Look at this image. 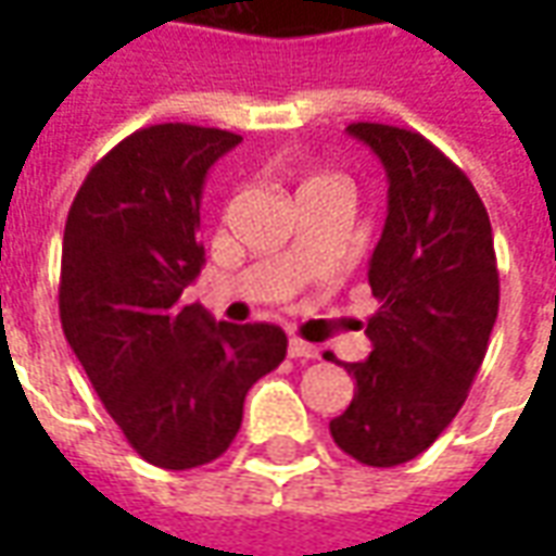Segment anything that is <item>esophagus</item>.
Instances as JSON below:
<instances>
[{
  "mask_svg": "<svg viewBox=\"0 0 556 556\" xmlns=\"http://www.w3.org/2000/svg\"><path fill=\"white\" fill-rule=\"evenodd\" d=\"M289 357H294V361H315V357H318V349L294 337L289 342Z\"/></svg>",
  "mask_w": 556,
  "mask_h": 556,
  "instance_id": "esophagus-1",
  "label": "esophagus"
}]
</instances>
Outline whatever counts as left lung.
Returning <instances> with one entry per match:
<instances>
[{"mask_svg":"<svg viewBox=\"0 0 556 556\" xmlns=\"http://www.w3.org/2000/svg\"><path fill=\"white\" fill-rule=\"evenodd\" d=\"M349 134L381 157L390 190L369 258L381 301L366 321L372 354L345 363L354 399L330 419V434L361 465L396 467L426 453L465 405L489 351L501 277L489 211L441 148L375 122H354Z\"/></svg>","mask_w":556,"mask_h":556,"instance_id":"obj_1","label":"left lung"}]
</instances>
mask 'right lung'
Wrapping results in <instances>:
<instances>
[{
    "instance_id": "add662e5",
    "label": "right lung",
    "mask_w": 556,
    "mask_h": 556,
    "mask_svg": "<svg viewBox=\"0 0 556 556\" xmlns=\"http://www.w3.org/2000/svg\"><path fill=\"white\" fill-rule=\"evenodd\" d=\"M241 142L219 127H142L74 195L59 315L103 408L148 465L190 470L226 453L247 390L286 361L277 325L214 321L184 289L205 265L207 169Z\"/></svg>"
}]
</instances>
